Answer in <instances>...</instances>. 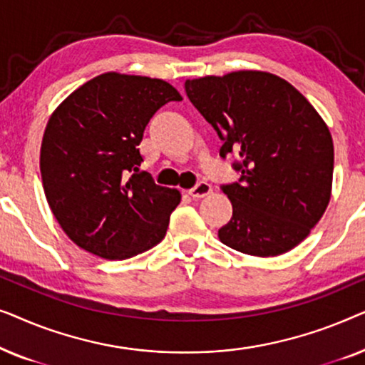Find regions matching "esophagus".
<instances>
[{
  "mask_svg": "<svg viewBox=\"0 0 365 365\" xmlns=\"http://www.w3.org/2000/svg\"><path fill=\"white\" fill-rule=\"evenodd\" d=\"M187 192H189V196L194 197V199H201V197L209 196V194L212 192V187H211V184H209V182L201 181V182H197L192 189H189Z\"/></svg>",
  "mask_w": 365,
  "mask_h": 365,
  "instance_id": "34e87169",
  "label": "esophagus"
}]
</instances>
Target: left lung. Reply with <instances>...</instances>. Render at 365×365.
Masks as SVG:
<instances>
[{"label": "left lung", "mask_w": 365, "mask_h": 365, "mask_svg": "<svg viewBox=\"0 0 365 365\" xmlns=\"http://www.w3.org/2000/svg\"><path fill=\"white\" fill-rule=\"evenodd\" d=\"M187 98L216 129L221 156L236 149L241 184L222 186L232 217L219 239L239 252L279 256L301 244L331 201L334 143L316 108L266 71L186 79Z\"/></svg>", "instance_id": "8db88e82"}]
</instances>
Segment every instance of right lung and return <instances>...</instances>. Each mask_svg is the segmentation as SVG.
<instances>
[{"label": "right lung", "mask_w": 365, "mask_h": 365, "mask_svg": "<svg viewBox=\"0 0 365 365\" xmlns=\"http://www.w3.org/2000/svg\"><path fill=\"white\" fill-rule=\"evenodd\" d=\"M182 96L158 78L109 71L89 79L54 109L39 169L53 216L78 247L121 261L163 241L178 189L139 171L149 119Z\"/></svg>", "instance_id": "add662e5"}]
</instances>
